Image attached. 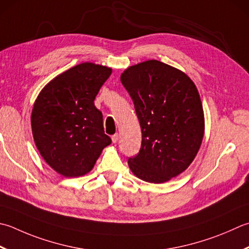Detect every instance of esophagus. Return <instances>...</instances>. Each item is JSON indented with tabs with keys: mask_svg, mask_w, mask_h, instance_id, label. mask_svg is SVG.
Returning a JSON list of instances; mask_svg holds the SVG:
<instances>
[{
	"mask_svg": "<svg viewBox=\"0 0 249 249\" xmlns=\"http://www.w3.org/2000/svg\"><path fill=\"white\" fill-rule=\"evenodd\" d=\"M119 138H120L119 134H114L113 136H112V142L116 143V142H118V141H119Z\"/></svg>",
	"mask_w": 249,
	"mask_h": 249,
	"instance_id": "34e87169",
	"label": "esophagus"
}]
</instances>
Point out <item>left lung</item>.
Wrapping results in <instances>:
<instances>
[{"label":"left lung","mask_w":249,"mask_h":249,"mask_svg":"<svg viewBox=\"0 0 249 249\" xmlns=\"http://www.w3.org/2000/svg\"><path fill=\"white\" fill-rule=\"evenodd\" d=\"M121 82L142 134L128 166L144 181H168L189 167L201 147L204 113L196 86L183 72L158 60L129 67Z\"/></svg>","instance_id":"left-lung-1"}]
</instances>
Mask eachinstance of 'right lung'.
<instances>
[{
  "mask_svg": "<svg viewBox=\"0 0 249 249\" xmlns=\"http://www.w3.org/2000/svg\"><path fill=\"white\" fill-rule=\"evenodd\" d=\"M111 72L104 66L81 63L48 83L34 102L31 126L36 148L62 176L90 172L102 149L111 143L94 104Z\"/></svg>",
  "mask_w": 249,
  "mask_h": 249,
  "instance_id": "1",
  "label": "right lung"
}]
</instances>
